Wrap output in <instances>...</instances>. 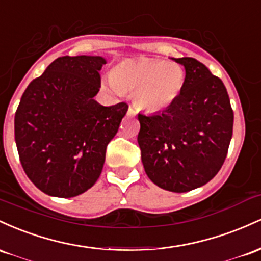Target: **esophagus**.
<instances>
[{
	"mask_svg": "<svg viewBox=\"0 0 261 261\" xmlns=\"http://www.w3.org/2000/svg\"><path fill=\"white\" fill-rule=\"evenodd\" d=\"M128 116H136V110H134V108L133 107H132V106H129V108H128Z\"/></svg>",
	"mask_w": 261,
	"mask_h": 261,
	"instance_id": "34e87169",
	"label": "esophagus"
}]
</instances>
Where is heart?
Wrapping results in <instances>:
<instances>
[{
    "mask_svg": "<svg viewBox=\"0 0 261 261\" xmlns=\"http://www.w3.org/2000/svg\"><path fill=\"white\" fill-rule=\"evenodd\" d=\"M186 74L182 66L162 59H129L115 66L103 80L117 95L134 92L139 110L158 113L168 110L184 91Z\"/></svg>",
    "mask_w": 261,
    "mask_h": 261,
    "instance_id": "1",
    "label": "heart"
}]
</instances>
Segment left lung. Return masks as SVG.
Returning a JSON list of instances; mask_svg holds the SVG:
<instances>
[{
    "label": "left lung",
    "mask_w": 261,
    "mask_h": 261,
    "mask_svg": "<svg viewBox=\"0 0 261 261\" xmlns=\"http://www.w3.org/2000/svg\"><path fill=\"white\" fill-rule=\"evenodd\" d=\"M185 67L186 83L168 110L142 115L138 144L148 177L171 192L206 185L227 156L233 111L221 79L194 58H172Z\"/></svg>",
    "instance_id": "1"
}]
</instances>
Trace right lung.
Returning <instances> with one entry per match:
<instances>
[{"instance_id":"1","label":"right lung","mask_w":261,"mask_h":261,"mask_svg":"<svg viewBox=\"0 0 261 261\" xmlns=\"http://www.w3.org/2000/svg\"><path fill=\"white\" fill-rule=\"evenodd\" d=\"M102 57H61L34 79L14 116V138L23 170L40 191L75 197L95 185L106 148L128 110L102 106Z\"/></svg>"}]
</instances>
